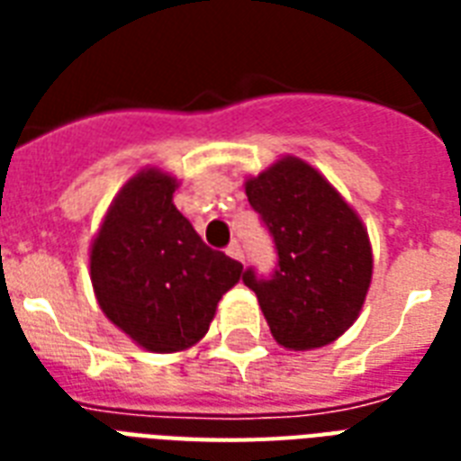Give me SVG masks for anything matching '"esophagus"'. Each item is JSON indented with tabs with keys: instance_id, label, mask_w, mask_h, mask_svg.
<instances>
[{
	"instance_id": "esophagus-1",
	"label": "esophagus",
	"mask_w": 461,
	"mask_h": 461,
	"mask_svg": "<svg viewBox=\"0 0 461 461\" xmlns=\"http://www.w3.org/2000/svg\"><path fill=\"white\" fill-rule=\"evenodd\" d=\"M227 256L234 260H244V251H241V246H239L237 241H231L230 249H227Z\"/></svg>"
}]
</instances>
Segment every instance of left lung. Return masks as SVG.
I'll return each instance as SVG.
<instances>
[{"mask_svg":"<svg viewBox=\"0 0 461 461\" xmlns=\"http://www.w3.org/2000/svg\"><path fill=\"white\" fill-rule=\"evenodd\" d=\"M244 186L280 258L270 280L244 273L275 342L294 351L335 342L354 325L371 287L373 251L361 217L294 155L249 176Z\"/></svg>","mask_w":461,"mask_h":461,"instance_id":"left-lung-1","label":"left lung"}]
</instances>
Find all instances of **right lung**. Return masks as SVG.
<instances>
[{
	"mask_svg": "<svg viewBox=\"0 0 461 461\" xmlns=\"http://www.w3.org/2000/svg\"><path fill=\"white\" fill-rule=\"evenodd\" d=\"M176 188V176L158 167L133 174L90 244V282L103 313L155 354L201 342L244 270L203 244L174 205Z\"/></svg>",
	"mask_w": 461,
	"mask_h": 461,
	"instance_id": "add662e5",
	"label": "right lung"
}]
</instances>
